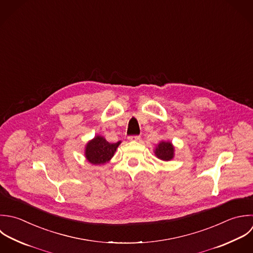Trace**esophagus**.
Returning <instances> with one entry per match:
<instances>
[{"label": "esophagus", "mask_w": 253, "mask_h": 253, "mask_svg": "<svg viewBox=\"0 0 253 253\" xmlns=\"http://www.w3.org/2000/svg\"><path fill=\"white\" fill-rule=\"evenodd\" d=\"M128 139H129V141H135V142H137V141H140V140H141V137H140V136H130Z\"/></svg>", "instance_id": "obj_1"}]
</instances>
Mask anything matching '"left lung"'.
Instances as JSON below:
<instances>
[{
	"label": "left lung",
	"mask_w": 253,
	"mask_h": 253,
	"mask_svg": "<svg viewBox=\"0 0 253 253\" xmlns=\"http://www.w3.org/2000/svg\"><path fill=\"white\" fill-rule=\"evenodd\" d=\"M174 146L170 141H161L155 148V156L164 162H169L174 158Z\"/></svg>",
	"instance_id": "left-lung-1"
}]
</instances>
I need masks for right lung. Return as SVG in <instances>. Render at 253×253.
<instances>
[{
    "instance_id": "obj_1",
    "label": "right lung",
    "mask_w": 253,
    "mask_h": 253,
    "mask_svg": "<svg viewBox=\"0 0 253 253\" xmlns=\"http://www.w3.org/2000/svg\"><path fill=\"white\" fill-rule=\"evenodd\" d=\"M120 144L121 141L117 143H109L104 137L96 135L86 143L84 147V157L91 165H105L113 158Z\"/></svg>"
}]
</instances>
